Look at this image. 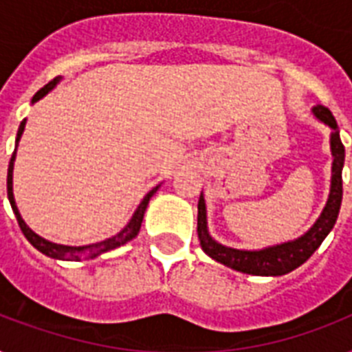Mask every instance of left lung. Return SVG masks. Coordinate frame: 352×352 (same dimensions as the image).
<instances>
[{
	"instance_id": "left-lung-1",
	"label": "left lung",
	"mask_w": 352,
	"mask_h": 352,
	"mask_svg": "<svg viewBox=\"0 0 352 352\" xmlns=\"http://www.w3.org/2000/svg\"><path fill=\"white\" fill-rule=\"evenodd\" d=\"M312 117L331 129V155H333V168H331V190H329L327 203L323 206L322 214L316 223L309 228L303 235L292 241H285L279 245L265 246L259 250H239L232 246L221 245L215 241L208 230V219H206V203L201 192L197 204V234L201 241V248L221 265L252 276H283L292 272L294 268L309 259L318 250L329 232L333 230L334 223L338 219L340 206H342V170H344L345 148L340 138L338 124L334 120L333 113L327 107L314 106Z\"/></svg>"
}]
</instances>
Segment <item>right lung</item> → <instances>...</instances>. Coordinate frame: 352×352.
<instances>
[{"label":"right lung","mask_w":352,"mask_h":352,"mask_svg":"<svg viewBox=\"0 0 352 352\" xmlns=\"http://www.w3.org/2000/svg\"><path fill=\"white\" fill-rule=\"evenodd\" d=\"M60 80H62V76H58V78H54L52 82H49L45 87H41V89L32 96V104L41 100L47 93H51V91L60 84ZM25 124H27V118H23L21 124H19L18 135H16V148H14V153L12 157H10V162H8L7 195H8V201H10V206H12L14 215H16V219H18L19 228H21V232H23V235L27 237V241H29L30 245L34 246L36 250H40L41 254L52 257V259H62V261H87V259H95V257L102 256V254H106V252L115 250V248H118V246L126 245L127 241H131L133 237H137V234L140 232V226H142V219H144V214H146V208H148L149 199L153 197L155 193H157L160 184L159 186H155L153 190H149V192L144 195V199L140 201V204H138V208L135 210V214H133V217L129 219V223H127V225L124 226L117 235H113V237H109V239L100 241V243H93V245H84V246L58 245V243H52V241L45 239V237H41V235H38L36 232L30 230L29 226H27V223L23 221V217H21V214H19L18 206H16V199H14V192H12L14 160H16V149H18L19 138H21V135H23L25 131Z\"/></svg>","instance_id":"obj_1"}]
</instances>
